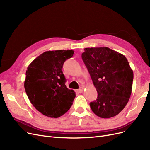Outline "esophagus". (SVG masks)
Instances as JSON below:
<instances>
[{
  "label": "esophagus",
  "instance_id": "obj_1",
  "mask_svg": "<svg viewBox=\"0 0 150 150\" xmlns=\"http://www.w3.org/2000/svg\"><path fill=\"white\" fill-rule=\"evenodd\" d=\"M83 91H84V88H83V87H81V88H80L78 91H78V92L79 93H81L83 92Z\"/></svg>",
  "mask_w": 150,
  "mask_h": 150
}]
</instances>
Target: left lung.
Wrapping results in <instances>:
<instances>
[{
	"label": "left lung",
	"mask_w": 150,
	"mask_h": 150,
	"mask_svg": "<svg viewBox=\"0 0 150 150\" xmlns=\"http://www.w3.org/2000/svg\"><path fill=\"white\" fill-rule=\"evenodd\" d=\"M81 57L98 92L89 104L93 112L102 118L118 115L132 91L133 72L127 59L106 47L85 48Z\"/></svg>",
	"instance_id": "obj_1"
}]
</instances>
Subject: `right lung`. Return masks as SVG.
Here are the masks:
<instances>
[{"instance_id": "add662e5", "label": "right lung", "mask_w": 150, "mask_h": 150, "mask_svg": "<svg viewBox=\"0 0 150 150\" xmlns=\"http://www.w3.org/2000/svg\"><path fill=\"white\" fill-rule=\"evenodd\" d=\"M74 52L72 50L46 51L28 67L25 93L36 110L45 116L57 118L65 114L73 103L76 93L66 87L62 69Z\"/></svg>"}]
</instances>
